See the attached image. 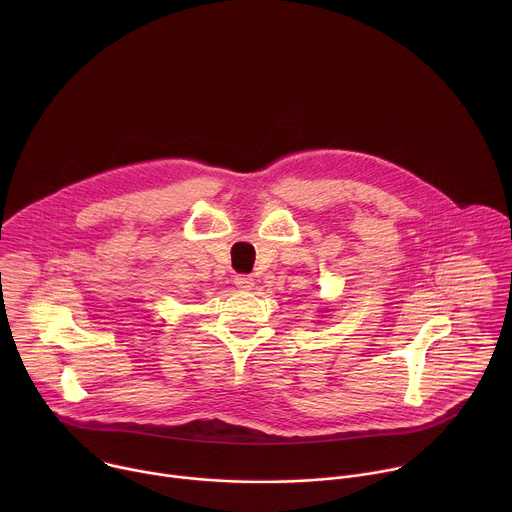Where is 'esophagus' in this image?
Instances as JSON below:
<instances>
[{"mask_svg":"<svg viewBox=\"0 0 512 512\" xmlns=\"http://www.w3.org/2000/svg\"><path fill=\"white\" fill-rule=\"evenodd\" d=\"M235 285L239 289H253L255 285V279L251 275H235Z\"/></svg>","mask_w":512,"mask_h":512,"instance_id":"obj_1","label":"esophagus"}]
</instances>
